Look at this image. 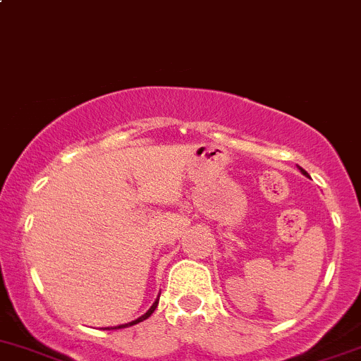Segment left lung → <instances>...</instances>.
I'll use <instances>...</instances> for the list:
<instances>
[{"mask_svg": "<svg viewBox=\"0 0 361 361\" xmlns=\"http://www.w3.org/2000/svg\"><path fill=\"white\" fill-rule=\"evenodd\" d=\"M298 169H300V173H302V174H305V176H309L307 171H304V169H302V167H298Z\"/></svg>", "mask_w": 361, "mask_h": 361, "instance_id": "left-lung-1", "label": "left lung"}]
</instances>
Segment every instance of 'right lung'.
I'll return each mask as SVG.
<instances>
[{
  "instance_id": "add662e5",
  "label": "right lung",
  "mask_w": 361,
  "mask_h": 361,
  "mask_svg": "<svg viewBox=\"0 0 361 361\" xmlns=\"http://www.w3.org/2000/svg\"><path fill=\"white\" fill-rule=\"evenodd\" d=\"M157 304H159V298H157V300H155L154 302V305H152V307L150 309H148V311L147 312H145V314L143 316H140V318H137V319H134V322H130V323H126V325H118V326H113V329H127V326H133V325H136V323H140V322H143V319H147V318H150V316H152V312H154L155 311V309H157ZM111 329V326H106V329H104V330H110ZM111 329V330H113Z\"/></svg>"
}]
</instances>
